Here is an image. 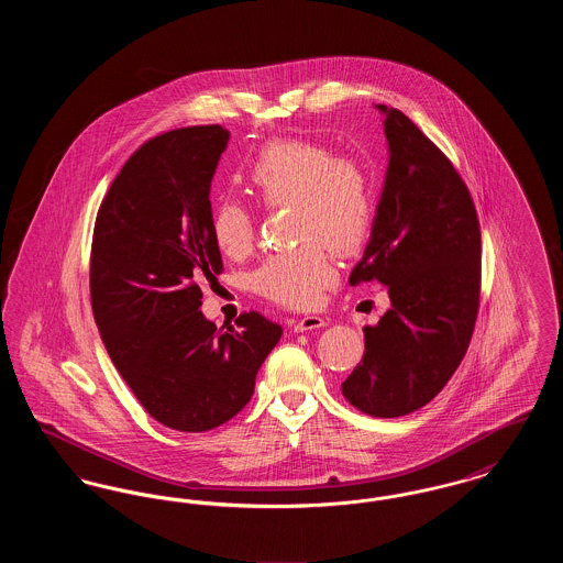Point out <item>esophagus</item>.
<instances>
[{"instance_id": "34e87169", "label": "esophagus", "mask_w": 563, "mask_h": 563, "mask_svg": "<svg viewBox=\"0 0 563 563\" xmlns=\"http://www.w3.org/2000/svg\"><path fill=\"white\" fill-rule=\"evenodd\" d=\"M324 324H327V321H324L322 317H317V314H306V317H301V319H297V321L294 322V331L295 333L314 331V329H321Z\"/></svg>"}]
</instances>
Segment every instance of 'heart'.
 <instances>
[{
  "instance_id": "heart-1",
  "label": "heart",
  "mask_w": 563,
  "mask_h": 563,
  "mask_svg": "<svg viewBox=\"0 0 563 563\" xmlns=\"http://www.w3.org/2000/svg\"><path fill=\"white\" fill-rule=\"evenodd\" d=\"M244 181L266 209H294L299 249L268 257L253 276L255 289L291 308H312L333 283L335 266L324 244L354 253L372 230L374 189L363 162L317 141L276 139L249 162ZM211 236L221 255L241 260L253 246V217L234 200L211 214Z\"/></svg>"
}]
</instances>
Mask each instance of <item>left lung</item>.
<instances>
[{"mask_svg": "<svg viewBox=\"0 0 563 563\" xmlns=\"http://www.w3.org/2000/svg\"><path fill=\"white\" fill-rule=\"evenodd\" d=\"M375 108L386 115L388 168L372 239L349 283H382L390 308L363 329V363L342 395L367 416L399 418L443 390L471 344L482 232L454 164L402 111Z\"/></svg>", "mask_w": 563, "mask_h": 563, "instance_id": "1", "label": "left lung"}]
</instances>
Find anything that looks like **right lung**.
<instances>
[{
  "label": "right lung",
  "instance_id": "obj_1",
  "mask_svg": "<svg viewBox=\"0 0 563 563\" xmlns=\"http://www.w3.org/2000/svg\"><path fill=\"white\" fill-rule=\"evenodd\" d=\"M228 141L209 124L143 143L113 179L92 234L90 297L109 358L145 411L181 432L234 418L283 335L260 312L223 331L198 310V280L223 269L209 194Z\"/></svg>",
  "mask_w": 563,
  "mask_h": 563
}]
</instances>
